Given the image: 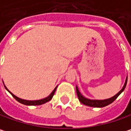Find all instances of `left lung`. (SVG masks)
I'll return each instance as SVG.
<instances>
[{
    "label": "left lung",
    "mask_w": 131,
    "mask_h": 131,
    "mask_svg": "<svg viewBox=\"0 0 131 131\" xmlns=\"http://www.w3.org/2000/svg\"><path fill=\"white\" fill-rule=\"evenodd\" d=\"M127 81V77L126 78V80H125V85H124L123 88L121 89L113 97L108 98V99H105V100H90V99H88V98H86L80 94L78 86H76V92H77V95H78L79 101L83 104L89 106V107H106L109 104H110L111 103H113L118 98V96L124 91V89H125V86H126Z\"/></svg>",
    "instance_id": "obj_1"
}]
</instances>
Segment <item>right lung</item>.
Listing matches in <instances>:
<instances>
[{
  "label": "right lung",
  "mask_w": 131,
  "mask_h": 131,
  "mask_svg": "<svg viewBox=\"0 0 131 131\" xmlns=\"http://www.w3.org/2000/svg\"><path fill=\"white\" fill-rule=\"evenodd\" d=\"M57 87L53 90V92L51 93V95H48L47 98H43V99H41V100H36V101H27V100H24V99H21V98H18L17 96H15V95H13L11 92H9L8 89H6V87L5 86V88L7 89V91H9V92L13 95V97L16 101H18V102H20L21 104H23L24 105H32V106H35V105H41V104H45V103H46V102L51 101V98H53V95H54V93H55V91H56Z\"/></svg>",
  "instance_id": "1"
}]
</instances>
